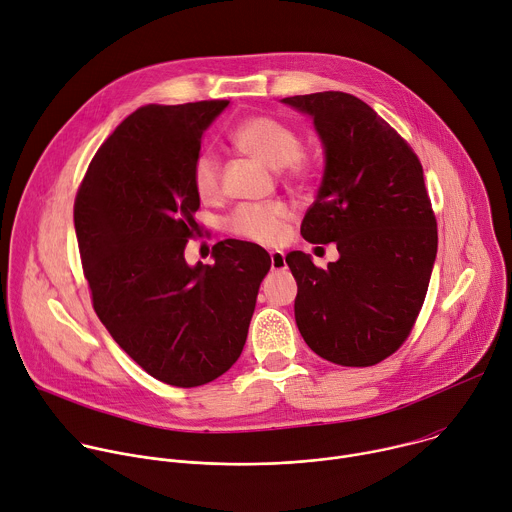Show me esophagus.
I'll use <instances>...</instances> for the list:
<instances>
[{"label": "esophagus", "mask_w": 512, "mask_h": 512, "mask_svg": "<svg viewBox=\"0 0 512 512\" xmlns=\"http://www.w3.org/2000/svg\"><path fill=\"white\" fill-rule=\"evenodd\" d=\"M269 257H271V269H273V271L285 269V255H283L281 251H271Z\"/></svg>", "instance_id": "obj_1"}]
</instances>
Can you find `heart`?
Wrapping results in <instances>:
<instances>
[{
	"mask_svg": "<svg viewBox=\"0 0 512 512\" xmlns=\"http://www.w3.org/2000/svg\"><path fill=\"white\" fill-rule=\"evenodd\" d=\"M237 150L249 154L271 170L285 168L296 180L312 172L310 158L302 152L300 133L285 121L271 115H249L239 121L231 133ZM192 188L202 202H214L223 192V166L212 152H202L192 164ZM291 208L285 202L241 204L227 218V229L259 245H277L285 235Z\"/></svg>",
	"mask_w": 512,
	"mask_h": 512,
	"instance_id": "heart-1",
	"label": "heart"
}]
</instances>
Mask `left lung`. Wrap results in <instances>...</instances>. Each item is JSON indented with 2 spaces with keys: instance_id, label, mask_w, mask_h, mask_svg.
I'll return each mask as SVG.
<instances>
[{
  "instance_id": "1",
  "label": "left lung",
  "mask_w": 512,
  "mask_h": 512,
  "mask_svg": "<svg viewBox=\"0 0 512 512\" xmlns=\"http://www.w3.org/2000/svg\"><path fill=\"white\" fill-rule=\"evenodd\" d=\"M314 117L326 168L302 221L310 243L340 259L316 267L285 257L298 281L306 344L342 367H373L401 348L421 312L437 253V223L411 145L367 103L340 91L285 97Z\"/></svg>"
}]
</instances>
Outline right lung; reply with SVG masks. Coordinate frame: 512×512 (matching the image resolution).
<instances>
[{
	"label": "right lung",
	"mask_w": 512,
	"mask_h": 512,
	"mask_svg": "<svg viewBox=\"0 0 512 512\" xmlns=\"http://www.w3.org/2000/svg\"><path fill=\"white\" fill-rule=\"evenodd\" d=\"M229 101L145 105L103 141L75 198V229L93 308L113 340L154 379L200 387L243 352L269 253L247 241L212 247L190 267L200 233L192 164Z\"/></svg>",
	"instance_id": "add662e5"
}]
</instances>
